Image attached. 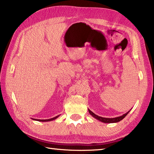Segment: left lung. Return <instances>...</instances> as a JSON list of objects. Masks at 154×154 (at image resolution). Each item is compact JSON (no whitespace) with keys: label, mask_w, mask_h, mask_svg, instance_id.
<instances>
[{"label":"left lung","mask_w":154,"mask_h":154,"mask_svg":"<svg viewBox=\"0 0 154 154\" xmlns=\"http://www.w3.org/2000/svg\"><path fill=\"white\" fill-rule=\"evenodd\" d=\"M88 111H89V113H90V115H92V116L94 117V118H95L96 119H98L99 121L104 122V123H116V122H118L119 121H121L122 119H123L125 118V117L127 116V114L129 113V111L127 112L126 113L124 114L123 116L118 117V118H103V117H100V116H96V114H94V113H93V112L91 111L90 109H88Z\"/></svg>","instance_id":"left-lung-1"}]
</instances>
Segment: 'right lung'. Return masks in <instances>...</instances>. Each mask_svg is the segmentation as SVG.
<instances>
[{"instance_id":"add662e5","label":"right lung","mask_w":154,"mask_h":154,"mask_svg":"<svg viewBox=\"0 0 154 154\" xmlns=\"http://www.w3.org/2000/svg\"><path fill=\"white\" fill-rule=\"evenodd\" d=\"M58 116H56V117H55V118H51V119H35V120L40 121V122H48V121L54 120V119H56L57 118H58Z\"/></svg>"}]
</instances>
